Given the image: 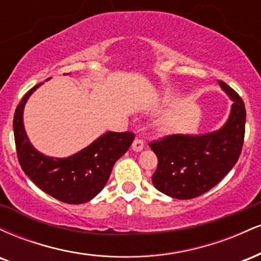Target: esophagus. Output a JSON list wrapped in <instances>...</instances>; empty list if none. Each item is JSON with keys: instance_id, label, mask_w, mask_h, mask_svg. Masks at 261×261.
Instances as JSON below:
<instances>
[{"instance_id": "34e87169", "label": "esophagus", "mask_w": 261, "mask_h": 261, "mask_svg": "<svg viewBox=\"0 0 261 261\" xmlns=\"http://www.w3.org/2000/svg\"><path fill=\"white\" fill-rule=\"evenodd\" d=\"M143 147H145V143H143V140H141L140 137H136L133 142V149L136 152L142 151Z\"/></svg>"}]
</instances>
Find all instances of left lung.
I'll use <instances>...</instances> for the list:
<instances>
[{"label":"left lung","mask_w":261,"mask_h":261,"mask_svg":"<svg viewBox=\"0 0 261 261\" xmlns=\"http://www.w3.org/2000/svg\"><path fill=\"white\" fill-rule=\"evenodd\" d=\"M218 85L233 100L228 120L220 130L195 136L168 135L149 142L158 158L152 182L161 193L180 200L202 195L238 161L245 134L244 101L223 81Z\"/></svg>","instance_id":"left-lung-1"}]
</instances>
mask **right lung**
Segmentation results:
<instances>
[{"instance_id":"right-lung-1","label":"right lung","mask_w":261,"mask_h":261,"mask_svg":"<svg viewBox=\"0 0 261 261\" xmlns=\"http://www.w3.org/2000/svg\"><path fill=\"white\" fill-rule=\"evenodd\" d=\"M39 83L25 93L13 118L14 142L23 172L39 189L66 203H85L106 187L113 166L135 139L130 131L101 135L79 153L67 158L46 157L32 146L23 125V109Z\"/></svg>"}]
</instances>
